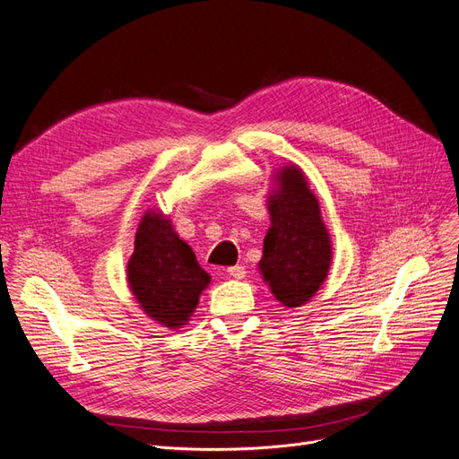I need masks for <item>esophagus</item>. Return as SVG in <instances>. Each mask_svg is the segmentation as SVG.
Listing matches in <instances>:
<instances>
[{"mask_svg": "<svg viewBox=\"0 0 459 459\" xmlns=\"http://www.w3.org/2000/svg\"><path fill=\"white\" fill-rule=\"evenodd\" d=\"M227 273H229V276H232L234 280H242V278H246V268H244L242 264L229 266V268H227Z\"/></svg>", "mask_w": 459, "mask_h": 459, "instance_id": "esophagus-1", "label": "esophagus"}]
</instances>
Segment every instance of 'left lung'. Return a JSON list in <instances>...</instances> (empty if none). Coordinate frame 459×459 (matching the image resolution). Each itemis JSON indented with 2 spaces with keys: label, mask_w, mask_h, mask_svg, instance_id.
<instances>
[{
  "label": "left lung",
  "mask_w": 459,
  "mask_h": 459,
  "mask_svg": "<svg viewBox=\"0 0 459 459\" xmlns=\"http://www.w3.org/2000/svg\"><path fill=\"white\" fill-rule=\"evenodd\" d=\"M268 196L270 229L259 270L270 291L287 308L307 304L325 281L333 251L319 202L302 169L283 166Z\"/></svg>",
  "instance_id": "8db88e82"
}]
</instances>
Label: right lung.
<instances>
[{
  "label": "right lung",
  "instance_id": "right-lung-1",
  "mask_svg": "<svg viewBox=\"0 0 459 459\" xmlns=\"http://www.w3.org/2000/svg\"><path fill=\"white\" fill-rule=\"evenodd\" d=\"M126 278L143 312L168 329H179L189 321L210 283V274L198 264L191 246L159 210L142 217Z\"/></svg>",
  "mask_w": 459,
  "mask_h": 459
}]
</instances>
